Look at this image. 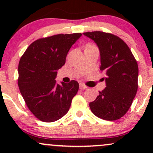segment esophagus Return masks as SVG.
<instances>
[{
	"label": "esophagus",
	"instance_id": "34e87169",
	"mask_svg": "<svg viewBox=\"0 0 153 153\" xmlns=\"http://www.w3.org/2000/svg\"><path fill=\"white\" fill-rule=\"evenodd\" d=\"M80 89H82V90H84V89H87L88 87L86 86V85H84V84L80 83Z\"/></svg>",
	"mask_w": 153,
	"mask_h": 153
}]
</instances>
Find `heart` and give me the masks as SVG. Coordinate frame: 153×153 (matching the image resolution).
Masks as SVG:
<instances>
[{
	"mask_svg": "<svg viewBox=\"0 0 153 153\" xmlns=\"http://www.w3.org/2000/svg\"><path fill=\"white\" fill-rule=\"evenodd\" d=\"M87 47H94V45H88Z\"/></svg>",
	"mask_w": 153,
	"mask_h": 153,
	"instance_id": "1",
	"label": "heart"
}]
</instances>
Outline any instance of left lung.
Returning <instances> with one entry per match:
<instances>
[{"instance_id":"1","label":"left lung","mask_w":153,"mask_h":153,"mask_svg":"<svg viewBox=\"0 0 153 153\" xmlns=\"http://www.w3.org/2000/svg\"><path fill=\"white\" fill-rule=\"evenodd\" d=\"M97 45L106 88L89 103L91 111L107 121L120 119L130 108L137 91L138 65L130 49L115 35L103 31L82 33Z\"/></svg>"}]
</instances>
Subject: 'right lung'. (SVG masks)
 I'll return each instance as SVG.
<instances>
[{"label":"right lung","mask_w":153,"mask_h":153,"mask_svg":"<svg viewBox=\"0 0 153 153\" xmlns=\"http://www.w3.org/2000/svg\"><path fill=\"white\" fill-rule=\"evenodd\" d=\"M82 34H57L39 39L26 49L19 64L18 85L29 109L39 120L52 122L69 111L78 82L55 80L72 45Z\"/></svg>","instance_id":"obj_1"}]
</instances>
